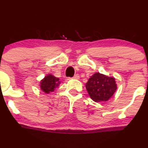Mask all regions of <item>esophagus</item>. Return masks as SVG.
I'll return each instance as SVG.
<instances>
[{
    "mask_svg": "<svg viewBox=\"0 0 148 148\" xmlns=\"http://www.w3.org/2000/svg\"><path fill=\"white\" fill-rule=\"evenodd\" d=\"M73 79H79V75H75L73 77Z\"/></svg>",
    "mask_w": 148,
    "mask_h": 148,
    "instance_id": "1",
    "label": "esophagus"
}]
</instances>
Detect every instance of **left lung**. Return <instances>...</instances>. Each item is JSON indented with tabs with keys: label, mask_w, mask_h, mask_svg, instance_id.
<instances>
[{
	"label": "left lung",
	"mask_w": 148,
	"mask_h": 148,
	"mask_svg": "<svg viewBox=\"0 0 148 148\" xmlns=\"http://www.w3.org/2000/svg\"><path fill=\"white\" fill-rule=\"evenodd\" d=\"M86 88L90 99L95 102L107 101L116 91L114 77L96 73L88 79Z\"/></svg>",
	"instance_id": "left-lung-1"
}]
</instances>
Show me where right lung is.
I'll use <instances>...</instances> for the list:
<instances>
[{
  "mask_svg": "<svg viewBox=\"0 0 148 148\" xmlns=\"http://www.w3.org/2000/svg\"><path fill=\"white\" fill-rule=\"evenodd\" d=\"M60 83V81L59 80V78H57L52 75L49 74L41 81V90L46 93L53 92L55 89L59 86Z\"/></svg>",
  "mask_w": 148,
  "mask_h": 148,
  "instance_id": "right-lung-1",
  "label": "right lung"
}]
</instances>
